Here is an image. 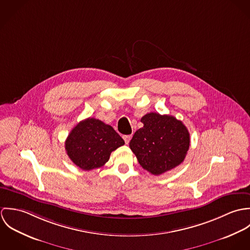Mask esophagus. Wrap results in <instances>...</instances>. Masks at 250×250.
Instances as JSON below:
<instances>
[{"label": "esophagus", "mask_w": 250, "mask_h": 250, "mask_svg": "<svg viewBox=\"0 0 250 250\" xmlns=\"http://www.w3.org/2000/svg\"><path fill=\"white\" fill-rule=\"evenodd\" d=\"M132 139V135H125V136H123V140L125 141V143L126 144H128V143H130V140Z\"/></svg>", "instance_id": "1"}]
</instances>
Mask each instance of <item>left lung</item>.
<instances>
[{"label":"left lung","mask_w":250,"mask_h":250,"mask_svg":"<svg viewBox=\"0 0 250 250\" xmlns=\"http://www.w3.org/2000/svg\"><path fill=\"white\" fill-rule=\"evenodd\" d=\"M130 148L140 165L153 175H161L178 167L189 147V133L174 116L150 112L141 119Z\"/></svg>","instance_id":"left-lung-1"}]
</instances>
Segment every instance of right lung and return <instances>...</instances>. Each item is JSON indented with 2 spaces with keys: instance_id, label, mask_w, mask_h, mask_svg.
<instances>
[{
  "instance_id": "1",
  "label": "right lung",
  "mask_w": 250,
  "mask_h": 250,
  "mask_svg": "<svg viewBox=\"0 0 250 250\" xmlns=\"http://www.w3.org/2000/svg\"><path fill=\"white\" fill-rule=\"evenodd\" d=\"M124 143L111 126L89 117L72 129L65 141V150L77 167L91 170L103 167L110 153Z\"/></svg>"
}]
</instances>
